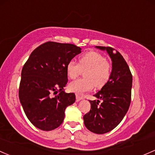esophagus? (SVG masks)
<instances>
[{
  "instance_id": "1",
  "label": "esophagus",
  "mask_w": 155,
  "mask_h": 155,
  "mask_svg": "<svg viewBox=\"0 0 155 155\" xmlns=\"http://www.w3.org/2000/svg\"><path fill=\"white\" fill-rule=\"evenodd\" d=\"M76 101H77V102H79V101H80V100H82V99H84V97H81V96L78 95V94H76Z\"/></svg>"
}]
</instances>
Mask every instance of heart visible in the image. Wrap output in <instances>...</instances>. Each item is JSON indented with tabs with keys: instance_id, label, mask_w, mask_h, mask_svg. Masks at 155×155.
Segmentation results:
<instances>
[{
	"instance_id": "1",
	"label": "heart",
	"mask_w": 155,
	"mask_h": 155,
	"mask_svg": "<svg viewBox=\"0 0 155 155\" xmlns=\"http://www.w3.org/2000/svg\"><path fill=\"white\" fill-rule=\"evenodd\" d=\"M66 71L71 79H76L82 71H86L85 78L73 81L68 85L70 91L82 94L92 90L94 86L99 88L106 84L111 75V65L103 55L91 51L80 56L79 64L71 60L67 64Z\"/></svg>"
}]
</instances>
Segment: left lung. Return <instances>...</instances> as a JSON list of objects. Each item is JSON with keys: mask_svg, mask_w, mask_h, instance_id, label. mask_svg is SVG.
Wrapping results in <instances>:
<instances>
[{"mask_svg": "<svg viewBox=\"0 0 155 155\" xmlns=\"http://www.w3.org/2000/svg\"><path fill=\"white\" fill-rule=\"evenodd\" d=\"M106 50L112 61L110 79L94 95L98 100H90V111L84 115V125L91 132H109L120 124L131 103L132 75L123 56L110 47L96 46ZM102 102L100 104L98 100Z\"/></svg>", "mask_w": 155, "mask_h": 155, "instance_id": "8db88e82", "label": "left lung"}]
</instances>
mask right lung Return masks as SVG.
I'll list each match as a JSON object with an SVG mask.
<instances>
[{
  "label": "right lung",
  "mask_w": 155,
  "mask_h": 155,
  "mask_svg": "<svg viewBox=\"0 0 155 155\" xmlns=\"http://www.w3.org/2000/svg\"><path fill=\"white\" fill-rule=\"evenodd\" d=\"M81 50L71 44L46 42L32 52L23 67L19 99L26 116L39 129L58 128L66 107L74 103L75 94L64 92L66 68Z\"/></svg>",
  "instance_id": "add662e5"
}]
</instances>
